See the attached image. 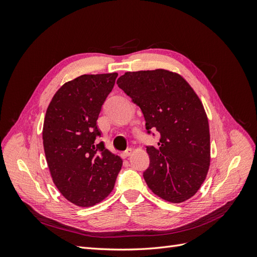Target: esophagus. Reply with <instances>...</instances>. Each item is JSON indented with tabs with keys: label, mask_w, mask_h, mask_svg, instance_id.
Segmentation results:
<instances>
[{
	"label": "esophagus",
	"mask_w": 257,
	"mask_h": 257,
	"mask_svg": "<svg viewBox=\"0 0 257 257\" xmlns=\"http://www.w3.org/2000/svg\"><path fill=\"white\" fill-rule=\"evenodd\" d=\"M132 152H133V150H132V149H127L126 151H124L123 153H121V157H122L123 159H126V158H128L130 155L132 154Z\"/></svg>",
	"instance_id": "esophagus-1"
}]
</instances>
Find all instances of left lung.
<instances>
[{
    "instance_id": "8db88e82",
    "label": "left lung",
    "mask_w": 257,
    "mask_h": 257,
    "mask_svg": "<svg viewBox=\"0 0 257 257\" xmlns=\"http://www.w3.org/2000/svg\"><path fill=\"white\" fill-rule=\"evenodd\" d=\"M116 84L141 107L148 133H160L158 146L147 147L149 189L174 204L190 199L210 166L209 123L196 92L181 75L162 68L127 72Z\"/></svg>"
}]
</instances>
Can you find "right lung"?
<instances>
[{
  "mask_svg": "<svg viewBox=\"0 0 257 257\" xmlns=\"http://www.w3.org/2000/svg\"><path fill=\"white\" fill-rule=\"evenodd\" d=\"M116 73L81 75L65 82L46 111L43 144L53 183L68 201L91 207L113 190L122 160L106 149L96 121Z\"/></svg>",
  "mask_w": 257,
  "mask_h": 257,
  "instance_id": "obj_1",
  "label": "right lung"
}]
</instances>
